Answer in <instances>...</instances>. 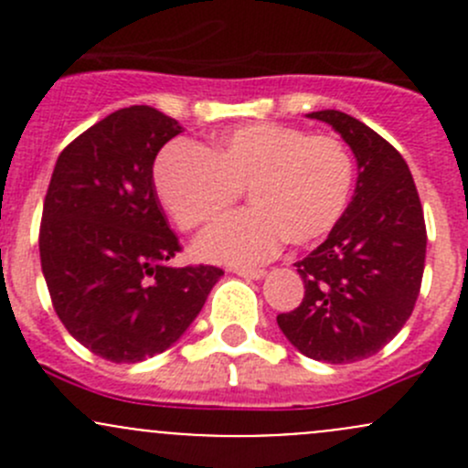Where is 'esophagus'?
Masks as SVG:
<instances>
[{"mask_svg":"<svg viewBox=\"0 0 468 468\" xmlns=\"http://www.w3.org/2000/svg\"><path fill=\"white\" fill-rule=\"evenodd\" d=\"M235 273H238V276H242V278H249V281H261V278H264V269H244V267H239V269H233Z\"/></svg>","mask_w":468,"mask_h":468,"instance_id":"1","label":"esophagus"}]
</instances>
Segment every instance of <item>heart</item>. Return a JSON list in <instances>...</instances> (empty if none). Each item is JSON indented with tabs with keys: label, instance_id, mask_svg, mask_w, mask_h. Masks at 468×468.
I'll list each match as a JSON object with an SVG mask.
<instances>
[{
	"label": "heart",
	"instance_id": "heart-1",
	"mask_svg": "<svg viewBox=\"0 0 468 468\" xmlns=\"http://www.w3.org/2000/svg\"><path fill=\"white\" fill-rule=\"evenodd\" d=\"M353 178L342 140L273 122L224 131L204 149L176 140L154 165L155 195L183 230L212 221L244 190L251 207L212 224L195 244L201 258L224 264L267 261L282 239H322L342 219Z\"/></svg>",
	"mask_w": 468,
	"mask_h": 468
}]
</instances>
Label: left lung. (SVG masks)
Listing matches in <instances>:
<instances>
[{"mask_svg": "<svg viewBox=\"0 0 468 468\" xmlns=\"http://www.w3.org/2000/svg\"><path fill=\"white\" fill-rule=\"evenodd\" d=\"M333 126L357 160L353 199L325 242L294 264L305 294L278 314L303 356L348 365L376 356L412 314L426 264V221L403 155L339 111L310 112Z\"/></svg>", "mask_w": 468, "mask_h": 468, "instance_id": "8db88e82", "label": "left lung"}]
</instances>
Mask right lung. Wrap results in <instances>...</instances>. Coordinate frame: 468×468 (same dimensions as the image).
Returning <instances> with one entry per match:
<instances>
[{
    "label": "right lung",
    "instance_id": "add662e5",
    "mask_svg": "<svg viewBox=\"0 0 468 468\" xmlns=\"http://www.w3.org/2000/svg\"><path fill=\"white\" fill-rule=\"evenodd\" d=\"M181 131L151 106L111 112L65 146L45 197L40 262L56 314L117 365L167 351L224 276L169 264L181 244L155 195L154 160Z\"/></svg>",
    "mask_w": 468,
    "mask_h": 468
}]
</instances>
